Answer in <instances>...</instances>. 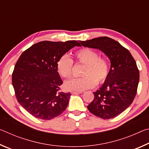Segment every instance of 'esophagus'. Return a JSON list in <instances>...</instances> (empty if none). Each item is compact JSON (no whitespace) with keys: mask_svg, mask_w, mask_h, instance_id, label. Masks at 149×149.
I'll return each instance as SVG.
<instances>
[{"mask_svg":"<svg viewBox=\"0 0 149 149\" xmlns=\"http://www.w3.org/2000/svg\"><path fill=\"white\" fill-rule=\"evenodd\" d=\"M71 93H72V94L75 95V94H80V93H82L83 92H81V91H72Z\"/></svg>","mask_w":149,"mask_h":149,"instance_id":"obj_1","label":"esophagus"}]
</instances>
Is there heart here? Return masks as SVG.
I'll list each match as a JSON object with an SVG mask.
<instances>
[{
	"mask_svg": "<svg viewBox=\"0 0 149 149\" xmlns=\"http://www.w3.org/2000/svg\"><path fill=\"white\" fill-rule=\"evenodd\" d=\"M75 58L78 64L84 65L82 70L83 77L74 78L65 83L64 87L68 91H84L99 84L104 83L110 74V64L104 57L99 56L96 50L84 48L75 52ZM73 60L67 55H63L58 60L56 68L62 77L69 78L72 75Z\"/></svg>",
	"mask_w": 149,
	"mask_h": 149,
	"instance_id": "b5f03b06",
	"label": "heart"
}]
</instances>
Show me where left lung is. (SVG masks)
Returning a JSON list of instances; mask_svg holds the SVG:
<instances>
[{
  "mask_svg": "<svg viewBox=\"0 0 149 149\" xmlns=\"http://www.w3.org/2000/svg\"><path fill=\"white\" fill-rule=\"evenodd\" d=\"M79 42L84 47L101 50L111 62L109 75L100 89L93 92L94 99L87 106L88 110L104 120L117 116L130 107L137 94L139 71L135 60L129 50L109 37Z\"/></svg>",
  "mask_w": 149,
  "mask_h": 149,
  "instance_id": "left-lung-1",
  "label": "left lung"
}]
</instances>
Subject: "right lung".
<instances>
[{
    "label": "right lung",
    "mask_w": 149,
    "mask_h": 149,
    "mask_svg": "<svg viewBox=\"0 0 149 149\" xmlns=\"http://www.w3.org/2000/svg\"><path fill=\"white\" fill-rule=\"evenodd\" d=\"M79 45L76 41H44L33 45L19 56L12 82L17 102L30 114L49 120L66 109L71 93L60 91L63 81L56 63L73 47Z\"/></svg>",
    "instance_id": "obj_1"
}]
</instances>
